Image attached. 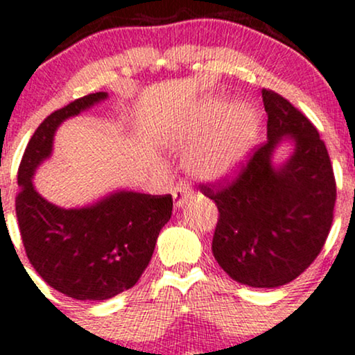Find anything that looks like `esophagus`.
<instances>
[{
  "mask_svg": "<svg viewBox=\"0 0 355 355\" xmlns=\"http://www.w3.org/2000/svg\"><path fill=\"white\" fill-rule=\"evenodd\" d=\"M172 195H173V203H175V207H178V209H180L183 203H185L187 198L190 197V187L187 185L185 182H178L177 185L173 187Z\"/></svg>",
  "mask_w": 355,
  "mask_h": 355,
  "instance_id": "1",
  "label": "esophagus"
}]
</instances>
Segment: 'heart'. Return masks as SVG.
I'll return each instance as SVG.
<instances>
[{
    "mask_svg": "<svg viewBox=\"0 0 355 355\" xmlns=\"http://www.w3.org/2000/svg\"><path fill=\"white\" fill-rule=\"evenodd\" d=\"M259 132V118L248 105L210 100L202 105L189 128L187 140L200 144L190 162L195 177L202 180H223L240 168Z\"/></svg>",
    "mask_w": 355,
    "mask_h": 355,
    "instance_id": "b5f03b06",
    "label": "heart"
}]
</instances>
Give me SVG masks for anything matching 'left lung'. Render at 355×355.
Returning <instances> with one entry per match:
<instances>
[{
    "instance_id": "8db88e82",
    "label": "left lung",
    "mask_w": 355,
    "mask_h": 355,
    "mask_svg": "<svg viewBox=\"0 0 355 355\" xmlns=\"http://www.w3.org/2000/svg\"><path fill=\"white\" fill-rule=\"evenodd\" d=\"M267 141L255 146L234 180L203 183L218 222L211 252L237 282L275 288L297 279L320 254L334 220L336 178L325 144L309 118L272 89H262ZM284 139L295 152L271 164Z\"/></svg>"
}]
</instances>
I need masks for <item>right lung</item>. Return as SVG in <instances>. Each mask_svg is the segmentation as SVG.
I'll list each match as a JSON object with an SVG mask.
<instances>
[{
    "instance_id": "obj_1",
    "label": "right lung",
    "mask_w": 355,
    "mask_h": 355,
    "mask_svg": "<svg viewBox=\"0 0 355 355\" xmlns=\"http://www.w3.org/2000/svg\"><path fill=\"white\" fill-rule=\"evenodd\" d=\"M107 96L92 93L44 118L24 150L16 195L19 232L35 270L61 294L95 302L138 282L173 209L172 195L128 190L113 191L81 209H63L35 190L33 175L50 158L56 128Z\"/></svg>"
}]
</instances>
